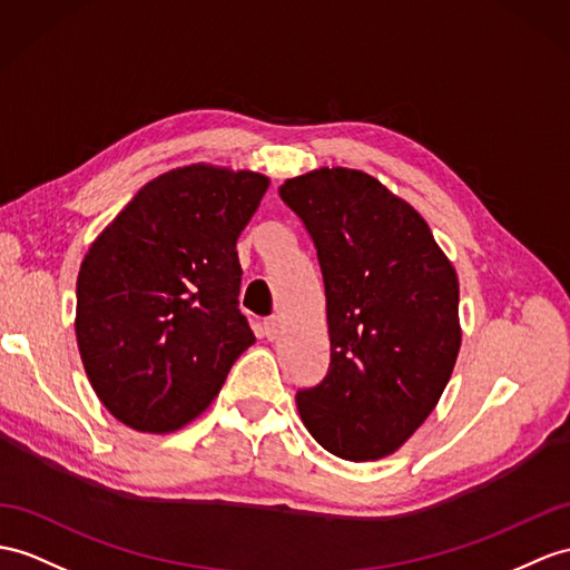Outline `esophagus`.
Returning <instances> with one entry per match:
<instances>
[{"label": "esophagus", "instance_id": "1", "mask_svg": "<svg viewBox=\"0 0 570 570\" xmlns=\"http://www.w3.org/2000/svg\"><path fill=\"white\" fill-rule=\"evenodd\" d=\"M281 333H283V322L277 316H271L263 322V336H266L268 341H275Z\"/></svg>", "mask_w": 570, "mask_h": 570}]
</instances>
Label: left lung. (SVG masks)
Instances as JSON below:
<instances>
[{
  "label": "left lung",
  "mask_w": 570,
  "mask_h": 570,
  "mask_svg": "<svg viewBox=\"0 0 570 570\" xmlns=\"http://www.w3.org/2000/svg\"><path fill=\"white\" fill-rule=\"evenodd\" d=\"M324 275L331 363L297 392L314 440L348 462L396 452L445 392L462 345L460 281L428 222L365 171L281 186Z\"/></svg>",
  "instance_id": "1"
}]
</instances>
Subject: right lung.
Wrapping results in <instances>:
<instances>
[{"mask_svg":"<svg viewBox=\"0 0 570 570\" xmlns=\"http://www.w3.org/2000/svg\"><path fill=\"white\" fill-rule=\"evenodd\" d=\"M271 180L190 164L149 180L96 237L77 277V345L114 419L174 433L213 404L254 331L237 239Z\"/></svg>","mask_w":570,"mask_h":570,"instance_id":"obj_1","label":"right lung"}]
</instances>
